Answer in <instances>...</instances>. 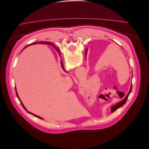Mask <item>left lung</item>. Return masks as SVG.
<instances>
[{
  "mask_svg": "<svg viewBox=\"0 0 149 149\" xmlns=\"http://www.w3.org/2000/svg\"><path fill=\"white\" fill-rule=\"evenodd\" d=\"M131 91H132V86H131V87H130V91H129V93L127 94V96H126V97L124 98V100H123V101H121L119 102V103L116 104L115 106H112V107H111V112H114L116 110L119 109V108H120V107L123 106L124 104H125V103L126 101H127V100L129 95L130 94V93H131Z\"/></svg>",
  "mask_w": 149,
  "mask_h": 149,
  "instance_id": "1",
  "label": "left lung"
}]
</instances>
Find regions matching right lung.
Here are the masks:
<instances>
[{"mask_svg":"<svg viewBox=\"0 0 149 149\" xmlns=\"http://www.w3.org/2000/svg\"><path fill=\"white\" fill-rule=\"evenodd\" d=\"M40 43H43V44H46V45H52V44H51V43L50 42H40ZM33 44H35V43L33 42V43H31V44H29V45H26L24 48H25L26 47H27L28 46H30V45H33ZM53 47H54L53 45ZM55 47V48L56 49V51L58 52V54H59V55L60 56V51H59V49H58V48H57V47ZM61 67H62V68H63V70L65 71H66L65 70V69H64V66H63V62H62V61H61ZM15 91H16V94H17V97L19 98V101H20V103H21V104L22 105V106H23V107L24 108V109H25V110H26V108L25 107V106H24V104H23V103L22 102V101H20V98H19V95H18V94H17V90H16V88H15ZM29 113H30V114H32L33 116H34L35 117H36V118H39V119H43V118H42L41 117H39V116H37V115H35V114H32V113H31V112H29V111H27Z\"/></svg>","mask_w":149,"mask_h":149,"instance_id":"1","label":"right lung"}]
</instances>
